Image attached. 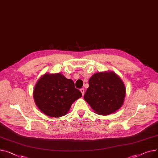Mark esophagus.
Returning <instances> with one entry per match:
<instances>
[{
    "mask_svg": "<svg viewBox=\"0 0 158 158\" xmlns=\"http://www.w3.org/2000/svg\"><path fill=\"white\" fill-rule=\"evenodd\" d=\"M84 91H85V90H84V89H80V92H81V94H82V95L83 96V95H84Z\"/></svg>",
    "mask_w": 158,
    "mask_h": 158,
    "instance_id": "esophagus-1",
    "label": "esophagus"
}]
</instances>
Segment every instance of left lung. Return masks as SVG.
<instances>
[{"instance_id": "obj_1", "label": "left lung", "mask_w": 158, "mask_h": 158, "mask_svg": "<svg viewBox=\"0 0 158 158\" xmlns=\"http://www.w3.org/2000/svg\"><path fill=\"white\" fill-rule=\"evenodd\" d=\"M89 84L83 98L96 114L108 115L123 105L126 97L125 85L114 71L94 74L89 79Z\"/></svg>"}]
</instances>
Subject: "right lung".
I'll use <instances>...</instances> for the list:
<instances>
[{
  "mask_svg": "<svg viewBox=\"0 0 158 158\" xmlns=\"http://www.w3.org/2000/svg\"><path fill=\"white\" fill-rule=\"evenodd\" d=\"M82 96L74 82L62 73H45L37 81L33 97L38 108L45 115L60 117L66 115L72 104Z\"/></svg>",
  "mask_w": 158,
  "mask_h": 158,
  "instance_id": "obj_1",
  "label": "right lung"
}]
</instances>
